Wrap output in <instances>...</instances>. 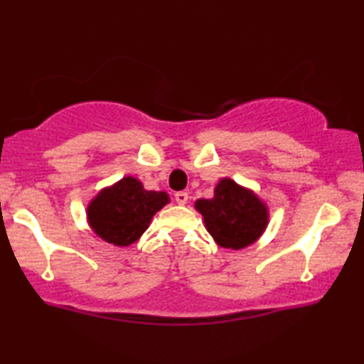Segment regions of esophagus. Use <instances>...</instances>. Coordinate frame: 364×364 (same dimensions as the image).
Masks as SVG:
<instances>
[{
	"mask_svg": "<svg viewBox=\"0 0 364 364\" xmlns=\"http://www.w3.org/2000/svg\"><path fill=\"white\" fill-rule=\"evenodd\" d=\"M188 193L186 191H178L176 194H175V201L180 204V206H183V204H186L188 203Z\"/></svg>",
	"mask_w": 364,
	"mask_h": 364,
	"instance_id": "obj_1",
	"label": "esophagus"
}]
</instances>
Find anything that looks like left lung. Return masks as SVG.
<instances>
[{
	"instance_id": "8db88e82",
	"label": "left lung",
	"mask_w": 364,
	"mask_h": 364,
	"mask_svg": "<svg viewBox=\"0 0 364 364\" xmlns=\"http://www.w3.org/2000/svg\"><path fill=\"white\" fill-rule=\"evenodd\" d=\"M206 231L224 249H244L259 240L269 226V206L252 189L221 178L211 199H196Z\"/></svg>"
}]
</instances>
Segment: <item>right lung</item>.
I'll list each match as a JSON object with an SVG mask.
<instances>
[{"label":"right lung","instance_id":"add662e5","mask_svg":"<svg viewBox=\"0 0 364 364\" xmlns=\"http://www.w3.org/2000/svg\"><path fill=\"white\" fill-rule=\"evenodd\" d=\"M170 201L166 191H148L135 176H124L90 199L85 216L97 237L117 247H129Z\"/></svg>","mask_w":364,"mask_h":364}]
</instances>
